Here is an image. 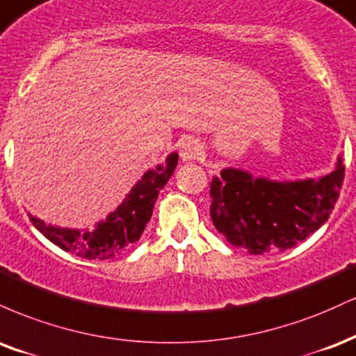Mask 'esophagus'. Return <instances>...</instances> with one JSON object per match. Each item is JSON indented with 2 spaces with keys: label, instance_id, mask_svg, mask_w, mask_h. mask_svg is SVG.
Instances as JSON below:
<instances>
[{
  "label": "esophagus",
  "instance_id": "34e87169",
  "mask_svg": "<svg viewBox=\"0 0 356 356\" xmlns=\"http://www.w3.org/2000/svg\"><path fill=\"white\" fill-rule=\"evenodd\" d=\"M202 153V146H200L198 141L191 140V138H188V140L183 141L181 146H179V156H181L183 161H193Z\"/></svg>",
  "mask_w": 356,
  "mask_h": 356
}]
</instances>
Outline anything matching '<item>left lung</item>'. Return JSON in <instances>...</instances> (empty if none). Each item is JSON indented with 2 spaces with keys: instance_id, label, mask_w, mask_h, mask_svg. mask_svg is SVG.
I'll return each instance as SVG.
<instances>
[{
  "instance_id": "1",
  "label": "left lung",
  "mask_w": 356,
  "mask_h": 356,
  "mask_svg": "<svg viewBox=\"0 0 356 356\" xmlns=\"http://www.w3.org/2000/svg\"><path fill=\"white\" fill-rule=\"evenodd\" d=\"M343 177L341 156L332 173L296 181L225 168L210 185L213 225L229 245L252 254L285 252L330 218Z\"/></svg>"
}]
</instances>
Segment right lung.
I'll return each instance as SVG.
<instances>
[{"label": "right lung", "mask_w": 356, "mask_h": 356, "mask_svg": "<svg viewBox=\"0 0 356 356\" xmlns=\"http://www.w3.org/2000/svg\"><path fill=\"white\" fill-rule=\"evenodd\" d=\"M178 165V153L166 156L163 165L148 170L129 190L127 198L106 220L98 221L95 229H73L46 225L43 220L29 215V220L51 243L65 252L86 260H110L124 253L140 240L146 223L153 215L158 193L168 183Z\"/></svg>", "instance_id": "obj_1"}]
</instances>
